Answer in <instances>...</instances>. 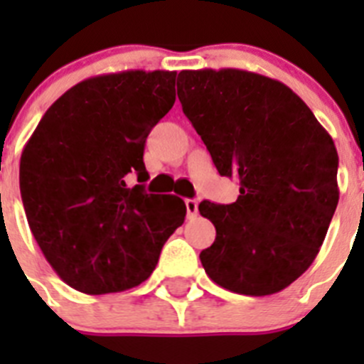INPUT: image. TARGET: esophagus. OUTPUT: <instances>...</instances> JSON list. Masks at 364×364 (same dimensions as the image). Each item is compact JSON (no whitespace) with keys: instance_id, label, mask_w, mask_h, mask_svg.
<instances>
[{"instance_id":"obj_1","label":"esophagus","mask_w":364,"mask_h":364,"mask_svg":"<svg viewBox=\"0 0 364 364\" xmlns=\"http://www.w3.org/2000/svg\"><path fill=\"white\" fill-rule=\"evenodd\" d=\"M186 210H188V218H195L198 213V202L195 198H188L186 200Z\"/></svg>"}]
</instances>
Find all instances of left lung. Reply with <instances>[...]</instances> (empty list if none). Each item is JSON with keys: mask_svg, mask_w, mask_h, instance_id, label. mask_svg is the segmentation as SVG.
Instances as JSON below:
<instances>
[{"mask_svg": "<svg viewBox=\"0 0 364 364\" xmlns=\"http://www.w3.org/2000/svg\"><path fill=\"white\" fill-rule=\"evenodd\" d=\"M182 111L233 204L200 202L217 237L200 252L213 282L252 297L284 290L310 268L339 202V156L314 112L277 80L240 69L182 70Z\"/></svg>", "mask_w": 364, "mask_h": 364, "instance_id": "8db88e82", "label": "left lung"}]
</instances>
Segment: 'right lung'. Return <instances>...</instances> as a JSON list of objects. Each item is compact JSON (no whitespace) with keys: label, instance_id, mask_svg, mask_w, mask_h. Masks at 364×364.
<instances>
[{"label":"right lung","instance_id":"right-lung-1","mask_svg":"<svg viewBox=\"0 0 364 364\" xmlns=\"http://www.w3.org/2000/svg\"><path fill=\"white\" fill-rule=\"evenodd\" d=\"M175 70H124L70 87L47 109L19 160L32 235L63 282L89 295L142 284L186 204L147 195L144 146L175 104Z\"/></svg>","mask_w":364,"mask_h":364}]
</instances>
